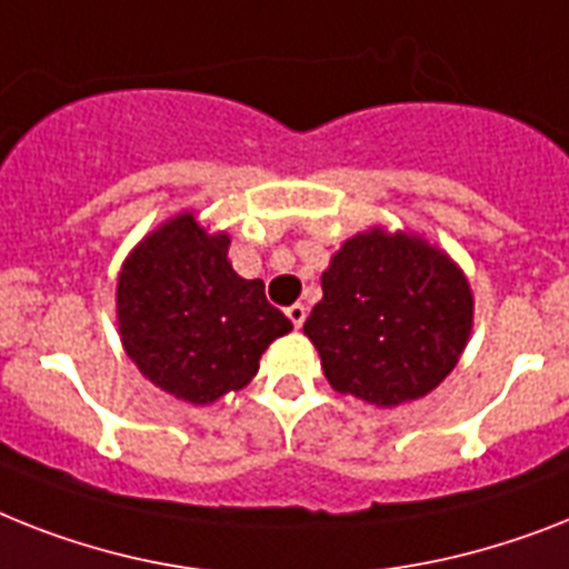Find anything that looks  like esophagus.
I'll list each match as a JSON object with an SVG mask.
<instances>
[{
  "mask_svg": "<svg viewBox=\"0 0 569 569\" xmlns=\"http://www.w3.org/2000/svg\"><path fill=\"white\" fill-rule=\"evenodd\" d=\"M286 316H289V321L295 327H303V321H307V307L303 303H292V307L286 309Z\"/></svg>",
  "mask_w": 569,
  "mask_h": 569,
  "instance_id": "esophagus-1",
  "label": "esophagus"
}]
</instances>
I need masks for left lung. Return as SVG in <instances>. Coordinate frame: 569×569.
Wrapping results in <instances>:
<instances>
[{"instance_id": "1", "label": "left lung", "mask_w": 569, "mask_h": 569, "mask_svg": "<svg viewBox=\"0 0 569 569\" xmlns=\"http://www.w3.org/2000/svg\"><path fill=\"white\" fill-rule=\"evenodd\" d=\"M321 289L303 332L325 377L386 409L438 389L473 327L468 277L415 233H357L332 253Z\"/></svg>"}]
</instances>
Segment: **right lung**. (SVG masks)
Instances as JSON below:
<instances>
[{
    "mask_svg": "<svg viewBox=\"0 0 569 569\" xmlns=\"http://www.w3.org/2000/svg\"><path fill=\"white\" fill-rule=\"evenodd\" d=\"M228 233H207L192 212L149 233L124 260L117 318L124 353L142 377L178 400L204 406L260 371L292 321L228 260Z\"/></svg>",
    "mask_w": 569,
    "mask_h": 569,
    "instance_id": "add662e5",
    "label": "right lung"
}]
</instances>
